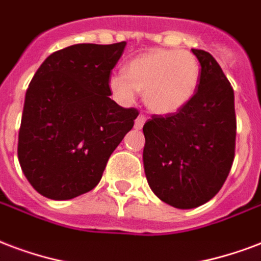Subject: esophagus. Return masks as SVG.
Segmentation results:
<instances>
[{
	"label": "esophagus",
	"mask_w": 261,
	"mask_h": 261,
	"mask_svg": "<svg viewBox=\"0 0 261 261\" xmlns=\"http://www.w3.org/2000/svg\"><path fill=\"white\" fill-rule=\"evenodd\" d=\"M144 122H146V117H144L143 114H140L138 118H136V121H135V128L142 129L143 125H144Z\"/></svg>",
	"instance_id": "34e87169"
}]
</instances>
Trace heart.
Listing matches in <instances>:
<instances>
[{"label":"heart","instance_id":"obj_1","mask_svg":"<svg viewBox=\"0 0 261 261\" xmlns=\"http://www.w3.org/2000/svg\"><path fill=\"white\" fill-rule=\"evenodd\" d=\"M199 64L187 50L154 49L133 58L125 74H113L109 88L115 99L130 103L142 93L155 114H172L189 103L197 89Z\"/></svg>","mask_w":261,"mask_h":261}]
</instances>
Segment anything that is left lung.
Wrapping results in <instances>:
<instances>
[{"label":"left lung","instance_id":"obj_1","mask_svg":"<svg viewBox=\"0 0 261 261\" xmlns=\"http://www.w3.org/2000/svg\"><path fill=\"white\" fill-rule=\"evenodd\" d=\"M201 64L198 89L179 111L152 114L144 126L143 162L156 197L179 209L216 195L235 155L234 91L215 58L191 49Z\"/></svg>","mask_w":261,"mask_h":261}]
</instances>
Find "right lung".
Segmentation results:
<instances>
[{"label": "right lung", "mask_w": 261, "mask_h": 261, "mask_svg": "<svg viewBox=\"0 0 261 261\" xmlns=\"http://www.w3.org/2000/svg\"><path fill=\"white\" fill-rule=\"evenodd\" d=\"M126 42L77 44L45 59L26 92L17 158L41 195L71 199L100 181L139 111L111 100L109 78Z\"/></svg>", "instance_id": "right-lung-1"}]
</instances>
